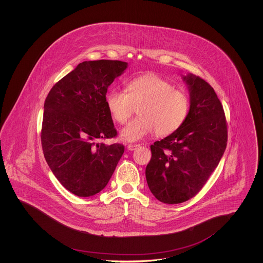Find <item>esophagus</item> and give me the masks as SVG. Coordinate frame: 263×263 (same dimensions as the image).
I'll return each instance as SVG.
<instances>
[{
    "instance_id": "34e87169",
    "label": "esophagus",
    "mask_w": 263,
    "mask_h": 263,
    "mask_svg": "<svg viewBox=\"0 0 263 263\" xmlns=\"http://www.w3.org/2000/svg\"><path fill=\"white\" fill-rule=\"evenodd\" d=\"M139 147H140V145H137V144H129L127 146V149L129 151H134L136 150Z\"/></svg>"
}]
</instances>
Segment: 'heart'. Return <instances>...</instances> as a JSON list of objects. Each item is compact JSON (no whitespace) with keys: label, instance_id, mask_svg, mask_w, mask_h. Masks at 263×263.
<instances>
[{"label":"heart","instance_id":"1","mask_svg":"<svg viewBox=\"0 0 263 263\" xmlns=\"http://www.w3.org/2000/svg\"><path fill=\"white\" fill-rule=\"evenodd\" d=\"M126 88L127 92L112 89L105 98L109 112L119 124H124L137 107V117L120 132L123 141L136 142L154 130L159 136H166L185 120L189 109L186 95L162 77L154 73L138 76Z\"/></svg>","mask_w":263,"mask_h":263}]
</instances>
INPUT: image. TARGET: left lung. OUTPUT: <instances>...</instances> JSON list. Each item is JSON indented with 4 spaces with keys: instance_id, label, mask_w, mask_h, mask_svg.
<instances>
[{
    "instance_id": "obj_1",
    "label": "left lung",
    "mask_w": 263,
    "mask_h": 263,
    "mask_svg": "<svg viewBox=\"0 0 263 263\" xmlns=\"http://www.w3.org/2000/svg\"><path fill=\"white\" fill-rule=\"evenodd\" d=\"M190 106L174 133L151 145L146 179L158 200L178 204L194 197L219 164L227 147L228 130L222 103L203 79L182 76Z\"/></svg>"
}]
</instances>
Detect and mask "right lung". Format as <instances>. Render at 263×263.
Instances as JSON below:
<instances>
[{
	"label": "right lung",
	"mask_w": 263,
	"mask_h": 263,
	"mask_svg": "<svg viewBox=\"0 0 263 263\" xmlns=\"http://www.w3.org/2000/svg\"><path fill=\"white\" fill-rule=\"evenodd\" d=\"M128 63H80L51 88L45 102L41 144L53 175L80 197L99 193L108 183L124 153L121 144L98 140L117 135L106 105L107 88Z\"/></svg>",
	"instance_id": "obj_1"
}]
</instances>
